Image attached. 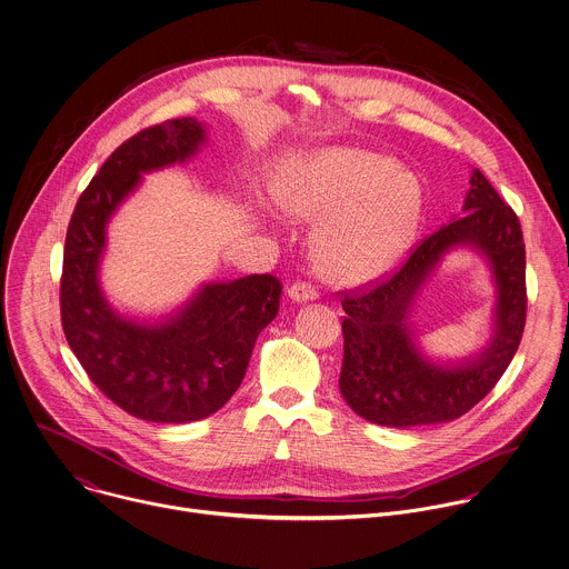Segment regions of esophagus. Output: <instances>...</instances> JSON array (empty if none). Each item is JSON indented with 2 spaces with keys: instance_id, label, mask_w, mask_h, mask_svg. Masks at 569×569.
<instances>
[{
  "instance_id": "1",
  "label": "esophagus",
  "mask_w": 569,
  "mask_h": 569,
  "mask_svg": "<svg viewBox=\"0 0 569 569\" xmlns=\"http://www.w3.org/2000/svg\"><path fill=\"white\" fill-rule=\"evenodd\" d=\"M289 298L296 302H309L318 298V289L311 282H293L289 287Z\"/></svg>"
}]
</instances>
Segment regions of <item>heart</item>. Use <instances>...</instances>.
I'll return each mask as SVG.
<instances>
[{
  "instance_id": "heart-1",
  "label": "heart",
  "mask_w": 569,
  "mask_h": 569,
  "mask_svg": "<svg viewBox=\"0 0 569 569\" xmlns=\"http://www.w3.org/2000/svg\"><path fill=\"white\" fill-rule=\"evenodd\" d=\"M296 216L320 220L311 238L318 269L340 282L378 278L408 251L421 191L397 163L362 150H327L311 159L287 196Z\"/></svg>"
}]
</instances>
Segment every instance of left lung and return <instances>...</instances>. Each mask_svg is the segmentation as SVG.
I'll use <instances>...</instances> for the list:
<instances>
[{"label":"left lung","instance_id":"8db88e82","mask_svg":"<svg viewBox=\"0 0 569 569\" xmlns=\"http://www.w3.org/2000/svg\"><path fill=\"white\" fill-rule=\"evenodd\" d=\"M463 209L466 216L417 242L408 258L373 287L340 293L347 313L340 392L373 423L408 428L466 415L497 386L521 345L528 291L519 216L479 170L472 172ZM455 243L477 246L493 264L500 289L498 336L472 363L441 370L418 356L405 316L425 276Z\"/></svg>","mask_w":569,"mask_h":569}]
</instances>
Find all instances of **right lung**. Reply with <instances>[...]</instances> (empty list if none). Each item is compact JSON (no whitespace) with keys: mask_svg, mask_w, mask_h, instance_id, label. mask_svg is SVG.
I'll list each match as a JSON object with an SVG mask.
<instances>
[{"mask_svg":"<svg viewBox=\"0 0 569 569\" xmlns=\"http://www.w3.org/2000/svg\"><path fill=\"white\" fill-rule=\"evenodd\" d=\"M202 141L204 128L183 117L121 143L79 196L66 233L59 289L66 340L94 386L146 421L186 423L222 408L280 307L282 282L256 273L204 284L170 322L146 327L117 316L99 289L108 218L143 172L190 159Z\"/></svg>","mask_w":569,"mask_h":569,"instance_id":"1","label":"right lung"}]
</instances>
